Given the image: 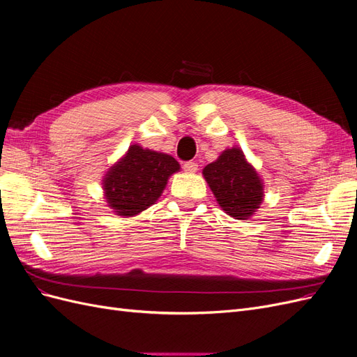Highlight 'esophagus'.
I'll return each mask as SVG.
<instances>
[{
	"label": "esophagus",
	"mask_w": 357,
	"mask_h": 357,
	"mask_svg": "<svg viewBox=\"0 0 357 357\" xmlns=\"http://www.w3.org/2000/svg\"><path fill=\"white\" fill-rule=\"evenodd\" d=\"M183 169H185L186 172H197L198 171V164L197 162H193V160H188V162H185V164H183Z\"/></svg>",
	"instance_id": "34e87169"
}]
</instances>
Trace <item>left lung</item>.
Returning <instances> with one entry per match:
<instances>
[{"label":"left lung","instance_id":"left-lung-1","mask_svg":"<svg viewBox=\"0 0 357 357\" xmlns=\"http://www.w3.org/2000/svg\"><path fill=\"white\" fill-rule=\"evenodd\" d=\"M202 174L225 213L245 220L264 199L262 180L240 149H228L204 168Z\"/></svg>","mask_w":357,"mask_h":357}]
</instances>
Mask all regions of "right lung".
I'll list each match as a JSON object with an SVG mask.
<instances>
[{
  "label": "right lung",
  "mask_w": 357,
  "mask_h": 357,
  "mask_svg": "<svg viewBox=\"0 0 357 357\" xmlns=\"http://www.w3.org/2000/svg\"><path fill=\"white\" fill-rule=\"evenodd\" d=\"M178 169V162L172 156L134 144L105 176L107 202L126 218L142 213L156 202L168 177Z\"/></svg>",
  "instance_id": "obj_1"
}]
</instances>
